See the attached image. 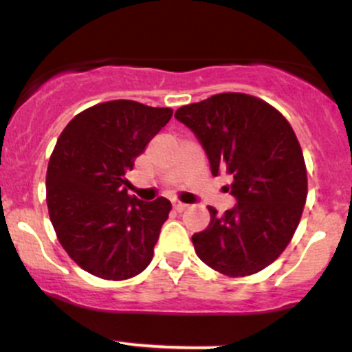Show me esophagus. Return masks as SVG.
Listing matches in <instances>:
<instances>
[{
  "mask_svg": "<svg viewBox=\"0 0 352 352\" xmlns=\"http://www.w3.org/2000/svg\"><path fill=\"white\" fill-rule=\"evenodd\" d=\"M187 208H189V206H187V204H184V202H180V201L173 202V209H175V211L182 212V211H186Z\"/></svg>",
  "mask_w": 352,
  "mask_h": 352,
  "instance_id": "1",
  "label": "esophagus"
}]
</instances>
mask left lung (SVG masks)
<instances>
[{"label": "left lung", "instance_id": "left-lung-1", "mask_svg": "<svg viewBox=\"0 0 352 352\" xmlns=\"http://www.w3.org/2000/svg\"><path fill=\"white\" fill-rule=\"evenodd\" d=\"M208 155L212 175L233 177L236 204L194 233L197 257L214 271L242 278L276 261L293 239L307 201L303 151L293 127L267 102L218 94L175 112Z\"/></svg>", "mask_w": 352, "mask_h": 352}]
</instances>
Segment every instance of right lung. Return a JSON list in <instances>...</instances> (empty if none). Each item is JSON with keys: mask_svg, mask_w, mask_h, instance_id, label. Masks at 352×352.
I'll list each match as a JSON object with an SVG mask.
<instances>
[{"mask_svg": "<svg viewBox=\"0 0 352 352\" xmlns=\"http://www.w3.org/2000/svg\"><path fill=\"white\" fill-rule=\"evenodd\" d=\"M172 117V109L112 100L69 120L47 166L45 190L59 243L83 271L122 281L153 258L168 199L127 194L134 160Z\"/></svg>", "mask_w": 352, "mask_h": 352, "instance_id": "right-lung-1", "label": "right lung"}]
</instances>
